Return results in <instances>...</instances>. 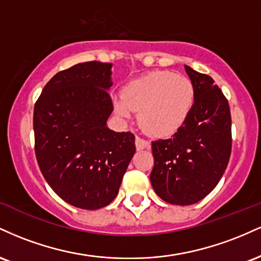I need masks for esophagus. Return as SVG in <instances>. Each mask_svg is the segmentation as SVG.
<instances>
[{
	"instance_id": "obj_1",
	"label": "esophagus",
	"mask_w": 261,
	"mask_h": 261,
	"mask_svg": "<svg viewBox=\"0 0 261 261\" xmlns=\"http://www.w3.org/2000/svg\"><path fill=\"white\" fill-rule=\"evenodd\" d=\"M135 143H136V148L139 149H145V148H149L151 147V143L148 142V141H146L145 139H142V137H136V140H135Z\"/></svg>"
}]
</instances>
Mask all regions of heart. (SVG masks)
Segmentation results:
<instances>
[{"mask_svg":"<svg viewBox=\"0 0 261 261\" xmlns=\"http://www.w3.org/2000/svg\"><path fill=\"white\" fill-rule=\"evenodd\" d=\"M191 81L169 71H154L128 82L122 97L114 98L115 113L130 119L140 110V124L152 136H169L181 127L193 109Z\"/></svg>","mask_w":261,"mask_h":261,"instance_id":"obj_1","label":"heart"}]
</instances>
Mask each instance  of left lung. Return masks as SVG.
<instances>
[{"instance_id": "obj_1", "label": "left lung", "mask_w": 261, "mask_h": 261, "mask_svg": "<svg viewBox=\"0 0 261 261\" xmlns=\"http://www.w3.org/2000/svg\"><path fill=\"white\" fill-rule=\"evenodd\" d=\"M195 100L181 127L170 139L152 142L151 184L173 205H193L208 195L222 178L232 148L228 100L207 74L185 66Z\"/></svg>"}]
</instances>
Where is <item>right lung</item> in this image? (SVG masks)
I'll use <instances>...</instances> for the list:
<instances>
[{"label": "right lung", "mask_w": 261, "mask_h": 261, "mask_svg": "<svg viewBox=\"0 0 261 261\" xmlns=\"http://www.w3.org/2000/svg\"><path fill=\"white\" fill-rule=\"evenodd\" d=\"M112 64L89 61L56 73L34 107L35 155L64 201L98 210L115 199L135 154V136L107 126Z\"/></svg>", "instance_id": "add662e5"}]
</instances>
